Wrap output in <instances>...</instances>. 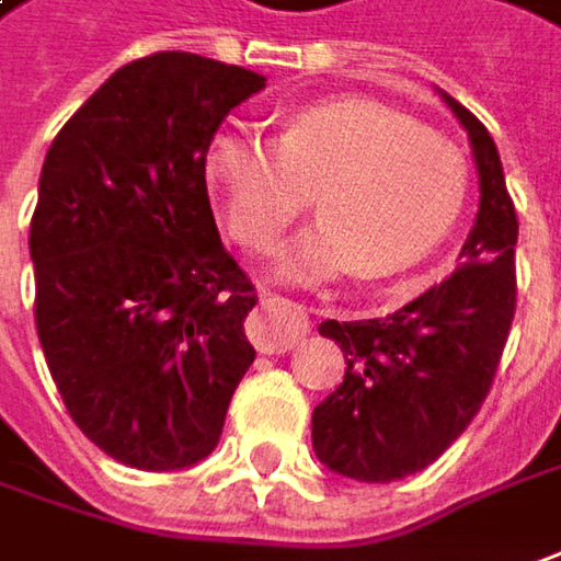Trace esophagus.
<instances>
[{
	"label": "esophagus",
	"instance_id": "34e87169",
	"mask_svg": "<svg viewBox=\"0 0 561 561\" xmlns=\"http://www.w3.org/2000/svg\"><path fill=\"white\" fill-rule=\"evenodd\" d=\"M307 332H310V323H307L305 307L291 305V301H285L279 295H270V291L260 295V310L248 323V335L256 345V352H291Z\"/></svg>",
	"mask_w": 561,
	"mask_h": 561
}]
</instances>
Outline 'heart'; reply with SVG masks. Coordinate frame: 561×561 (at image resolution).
<instances>
[{
	"mask_svg": "<svg viewBox=\"0 0 561 561\" xmlns=\"http://www.w3.org/2000/svg\"><path fill=\"white\" fill-rule=\"evenodd\" d=\"M209 187L238 244L266 248L317 187L323 216L285 241L273 273L329 282L364 270L392 279L433 254L461 219L468 165L446 137L402 112L345 96L295 110L276 140L219 128L204 153Z\"/></svg>",
	"mask_w": 561,
	"mask_h": 561,
	"instance_id": "heart-1",
	"label": "heart"
}]
</instances>
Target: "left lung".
Here are the masks:
<instances>
[{
    "instance_id": "left-lung-1",
    "label": "left lung",
    "mask_w": 561,
    "mask_h": 561,
    "mask_svg": "<svg viewBox=\"0 0 561 561\" xmlns=\"http://www.w3.org/2000/svg\"><path fill=\"white\" fill-rule=\"evenodd\" d=\"M468 131L480 204L449 279L379 320H327L345 379L313 408V451L332 474L392 483L424 471L474 421L515 317L518 216L490 131L446 90Z\"/></svg>"
}]
</instances>
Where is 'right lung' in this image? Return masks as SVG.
<instances>
[{"instance_id": "add662e5", "label": "right lung", "mask_w": 561, "mask_h": 561, "mask_svg": "<svg viewBox=\"0 0 561 561\" xmlns=\"http://www.w3.org/2000/svg\"><path fill=\"white\" fill-rule=\"evenodd\" d=\"M266 78L194 53L128 61L61 128L31 219L37 332L71 421L137 471L216 449L254 345L204 153Z\"/></svg>"}]
</instances>
